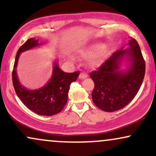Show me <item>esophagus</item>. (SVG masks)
Returning <instances> with one entry per match:
<instances>
[{"label": "esophagus", "instance_id": "1", "mask_svg": "<svg viewBox=\"0 0 156 156\" xmlns=\"http://www.w3.org/2000/svg\"><path fill=\"white\" fill-rule=\"evenodd\" d=\"M87 77V74L85 72H82L80 73V74L79 75V78L80 79H84Z\"/></svg>", "mask_w": 156, "mask_h": 156}]
</instances>
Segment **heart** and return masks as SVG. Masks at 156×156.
<instances>
[{"label":"heart","mask_w":156,"mask_h":156,"mask_svg":"<svg viewBox=\"0 0 156 156\" xmlns=\"http://www.w3.org/2000/svg\"><path fill=\"white\" fill-rule=\"evenodd\" d=\"M79 53L83 57L92 56L89 64L92 67H97L103 62L107 53V49L103 44H94L80 50Z\"/></svg>","instance_id":"heart-1"}]
</instances>
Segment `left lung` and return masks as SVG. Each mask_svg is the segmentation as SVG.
Listing matches in <instances>:
<instances>
[{
    "label": "left lung",
    "instance_id": "1",
    "mask_svg": "<svg viewBox=\"0 0 156 156\" xmlns=\"http://www.w3.org/2000/svg\"><path fill=\"white\" fill-rule=\"evenodd\" d=\"M130 48L119 50L90 73L94 83L92 93L93 103L101 110L113 112L126 106L135 98L145 74V62L139 44L131 39ZM125 56L129 58L130 68L123 72L119 63Z\"/></svg>",
    "mask_w": 156,
    "mask_h": 156
}]
</instances>
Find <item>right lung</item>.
Returning a JSON list of instances; mask_svg holds the SVG:
<instances>
[{
  "mask_svg": "<svg viewBox=\"0 0 156 156\" xmlns=\"http://www.w3.org/2000/svg\"><path fill=\"white\" fill-rule=\"evenodd\" d=\"M39 41L31 38L19 48L15 57L12 70V82L16 94L28 108L42 116H53L62 112L68 99L70 84L76 81L79 76V71L72 73H64L58 67L57 63L53 66L51 80L42 88L28 90L20 84L17 79L16 68L20 53L39 45Z\"/></svg>",
  "mask_w": 156,
  "mask_h": 156,
  "instance_id": "obj_1",
  "label": "right lung"
}]
</instances>
